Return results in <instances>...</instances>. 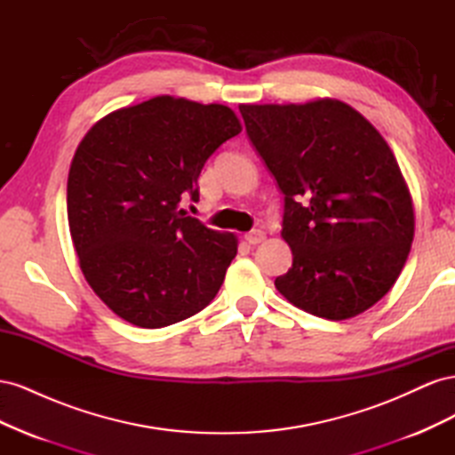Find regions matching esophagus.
Listing matches in <instances>:
<instances>
[{
    "instance_id": "34e87169",
    "label": "esophagus",
    "mask_w": 455,
    "mask_h": 455,
    "mask_svg": "<svg viewBox=\"0 0 455 455\" xmlns=\"http://www.w3.org/2000/svg\"><path fill=\"white\" fill-rule=\"evenodd\" d=\"M244 239H246V243H249V244H258V243H261V241L266 239V233L261 231V229H252V231L246 233Z\"/></svg>"
}]
</instances>
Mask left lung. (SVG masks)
Here are the masks:
<instances>
[{
	"label": "left lung",
	"instance_id": "1",
	"mask_svg": "<svg viewBox=\"0 0 455 455\" xmlns=\"http://www.w3.org/2000/svg\"><path fill=\"white\" fill-rule=\"evenodd\" d=\"M246 134L284 196L292 267L277 291L343 321L391 291L414 241V206L391 148L349 104H241Z\"/></svg>",
	"mask_w": 455,
	"mask_h": 455
}]
</instances>
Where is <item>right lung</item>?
<instances>
[{
	"mask_svg": "<svg viewBox=\"0 0 455 455\" xmlns=\"http://www.w3.org/2000/svg\"><path fill=\"white\" fill-rule=\"evenodd\" d=\"M239 132L228 106L156 96L108 114L77 146L68 224L87 283L123 321L163 328L218 294L237 237L180 201L199 199L206 159Z\"/></svg>",
	"mask_w": 455,
	"mask_h": 455,
	"instance_id": "add662e5",
	"label": "right lung"
}]
</instances>
